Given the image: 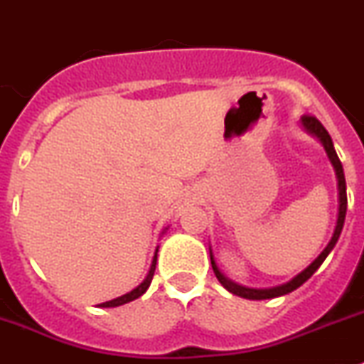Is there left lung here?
<instances>
[{"mask_svg": "<svg viewBox=\"0 0 364 364\" xmlns=\"http://www.w3.org/2000/svg\"><path fill=\"white\" fill-rule=\"evenodd\" d=\"M301 121H303V127L306 130H309L310 134H314L316 137H319V141L323 143V146H325L326 154H328L330 161H332L333 168H336V176H337V186H339V215H337V225H336V230H333V235L332 239H330V243L326 245V248L319 254V257H317L316 261H314L312 264H310L306 270H303L299 274V276L294 277L290 283L287 284H281V287H276V288H267V290H255V288H245L241 287V284H235L232 283L230 279H227V277L223 276L221 272H219L218 264H215L214 261V255H212L210 252V261H212V268H214V274L215 277L219 279V283L223 284V287L227 288L228 292L235 294V296L239 297H245V299H272V297H279V296H284V294L292 292V290H296V288H299L301 284L304 283V281H309L310 277L314 276V272L317 270V268L323 264V261L326 259V255L332 252V248L336 247L337 239H339V235H341V230H343V225H345V215H346V181H345V172H343V165L341 161H339V158H337L336 154V149H333V143H332V137H330V134L326 132V129L323 127V123H321L319 119H317L316 116H310V114H304L303 117H301Z\"/></svg>", "mask_w": 364, "mask_h": 364, "instance_id": "left-lung-1", "label": "left lung"}]
</instances>
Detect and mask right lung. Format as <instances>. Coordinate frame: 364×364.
I'll return each instance as SVG.
<instances>
[{"mask_svg": "<svg viewBox=\"0 0 364 364\" xmlns=\"http://www.w3.org/2000/svg\"><path fill=\"white\" fill-rule=\"evenodd\" d=\"M156 261H158V250H156V254H154V259H152V264H150V270H149V276L145 277V281H143L141 284L137 288H134L132 292L125 294V296L117 297V299H112V301H107V303H101L100 306H103V309H110V306H119V304H125V303H130V301L137 299V297H141L143 294L146 292V288L150 287V283H152V277H154V272H156Z\"/></svg>", "mask_w": 364, "mask_h": 364, "instance_id": "obj_1", "label": "right lung"}]
</instances>
